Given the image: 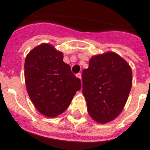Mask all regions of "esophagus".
<instances>
[{"mask_svg":"<svg viewBox=\"0 0 150 150\" xmlns=\"http://www.w3.org/2000/svg\"><path fill=\"white\" fill-rule=\"evenodd\" d=\"M76 77H77V78L80 79H82L81 73H78V74H76Z\"/></svg>","mask_w":150,"mask_h":150,"instance_id":"obj_1","label":"esophagus"}]
</instances>
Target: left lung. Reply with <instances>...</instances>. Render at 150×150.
<instances>
[{"mask_svg":"<svg viewBox=\"0 0 150 150\" xmlns=\"http://www.w3.org/2000/svg\"><path fill=\"white\" fill-rule=\"evenodd\" d=\"M82 79L89 115L100 124L118 116L132 87V70L125 60L113 52L94 56Z\"/></svg>","mask_w":150,"mask_h":150,"instance_id":"1","label":"left lung"}]
</instances>
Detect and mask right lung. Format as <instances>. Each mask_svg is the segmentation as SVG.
I'll return each mask as SVG.
<instances>
[{
	"mask_svg": "<svg viewBox=\"0 0 150 150\" xmlns=\"http://www.w3.org/2000/svg\"><path fill=\"white\" fill-rule=\"evenodd\" d=\"M62 59V53L54 46L42 44L32 50L25 61L29 96L37 110L48 117L63 112L81 88L80 79Z\"/></svg>",
	"mask_w": 150,
	"mask_h": 150,
	"instance_id": "add662e5",
	"label": "right lung"
}]
</instances>
